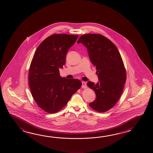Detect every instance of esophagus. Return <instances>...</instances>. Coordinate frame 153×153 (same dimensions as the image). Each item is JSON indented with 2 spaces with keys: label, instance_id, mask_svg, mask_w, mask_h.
Here are the masks:
<instances>
[{
  "label": "esophagus",
  "instance_id": "34e87169",
  "mask_svg": "<svg viewBox=\"0 0 153 153\" xmlns=\"http://www.w3.org/2000/svg\"><path fill=\"white\" fill-rule=\"evenodd\" d=\"M82 88H87V86H86V83L84 82V81H82Z\"/></svg>",
  "mask_w": 153,
  "mask_h": 153
}]
</instances>
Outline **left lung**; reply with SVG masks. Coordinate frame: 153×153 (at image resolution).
Returning <instances> with one entry per match:
<instances>
[{"instance_id": "left-lung-1", "label": "left lung", "mask_w": 153, "mask_h": 153, "mask_svg": "<svg viewBox=\"0 0 153 153\" xmlns=\"http://www.w3.org/2000/svg\"><path fill=\"white\" fill-rule=\"evenodd\" d=\"M77 43H82L88 49L99 80L96 84L91 81L87 83L96 96L95 100L89 105L94 111L105 112L119 101L126 80L121 56L114 43L101 34H84Z\"/></svg>"}]
</instances>
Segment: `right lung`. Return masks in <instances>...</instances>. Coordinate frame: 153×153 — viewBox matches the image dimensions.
Here are the masks:
<instances>
[{
  "label": "right lung",
  "instance_id": "obj_1",
  "mask_svg": "<svg viewBox=\"0 0 153 153\" xmlns=\"http://www.w3.org/2000/svg\"><path fill=\"white\" fill-rule=\"evenodd\" d=\"M78 38L66 34L49 36L41 42L33 57L29 88L36 104L47 113L60 111L82 85L79 79L62 78L59 71L65 63L68 50Z\"/></svg>",
  "mask_w": 153,
  "mask_h": 153
}]
</instances>
